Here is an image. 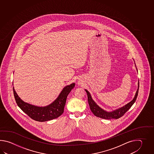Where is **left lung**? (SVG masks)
<instances>
[{
    "label": "left lung",
    "mask_w": 154,
    "mask_h": 154,
    "mask_svg": "<svg viewBox=\"0 0 154 154\" xmlns=\"http://www.w3.org/2000/svg\"><path fill=\"white\" fill-rule=\"evenodd\" d=\"M139 82H138V88L133 100L131 101L130 102H129L127 105L123 106L122 107L118 108L111 112L106 111L101 107H100L92 100L90 92L86 90H85V91L88 95V105L91 111L94 113V115L97 117L103 118L105 119H118L121 118L130 109L137 100V95H138V91H139Z\"/></svg>",
    "instance_id": "left-lung-1"
}]
</instances>
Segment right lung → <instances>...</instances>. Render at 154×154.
Listing matches in <instances>:
<instances>
[{"label": "right lung", "instance_id": "obj_1", "mask_svg": "<svg viewBox=\"0 0 154 154\" xmlns=\"http://www.w3.org/2000/svg\"><path fill=\"white\" fill-rule=\"evenodd\" d=\"M74 86L75 83H72L64 87L56 100L45 107H38L23 101L19 97L13 87L14 95L17 106L30 118L36 121H48L62 115L67 96Z\"/></svg>", "mask_w": 154, "mask_h": 154}]
</instances>
